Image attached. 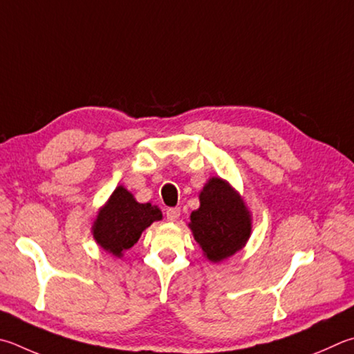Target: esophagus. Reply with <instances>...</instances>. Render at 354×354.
Returning a JSON list of instances; mask_svg holds the SVG:
<instances>
[{"mask_svg": "<svg viewBox=\"0 0 354 354\" xmlns=\"http://www.w3.org/2000/svg\"><path fill=\"white\" fill-rule=\"evenodd\" d=\"M165 216H167V220L173 223V221H176L179 216H181V210H179V207L167 209V212H165Z\"/></svg>", "mask_w": 354, "mask_h": 354, "instance_id": "esophagus-1", "label": "esophagus"}]
</instances>
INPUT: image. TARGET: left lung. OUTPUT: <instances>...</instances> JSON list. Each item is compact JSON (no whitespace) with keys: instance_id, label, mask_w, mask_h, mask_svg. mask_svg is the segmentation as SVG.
Segmentation results:
<instances>
[{"instance_id":"obj_1","label":"left lung","mask_w":354,"mask_h":354,"mask_svg":"<svg viewBox=\"0 0 354 354\" xmlns=\"http://www.w3.org/2000/svg\"><path fill=\"white\" fill-rule=\"evenodd\" d=\"M189 227L205 259L220 263L243 249L250 236L252 220L239 192L214 176L199 194V209L192 212Z\"/></svg>"}]
</instances>
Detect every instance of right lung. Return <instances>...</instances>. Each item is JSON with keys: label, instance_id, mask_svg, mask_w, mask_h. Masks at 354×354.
Returning <instances> with one entry per match:
<instances>
[{"label": "right lung", "instance_id": "1", "mask_svg": "<svg viewBox=\"0 0 354 354\" xmlns=\"http://www.w3.org/2000/svg\"><path fill=\"white\" fill-rule=\"evenodd\" d=\"M159 220H162V212L158 205L138 203L124 185H119L100 207L93 224V236L106 252L122 257L153 221Z\"/></svg>", "mask_w": 354, "mask_h": 354}]
</instances>
